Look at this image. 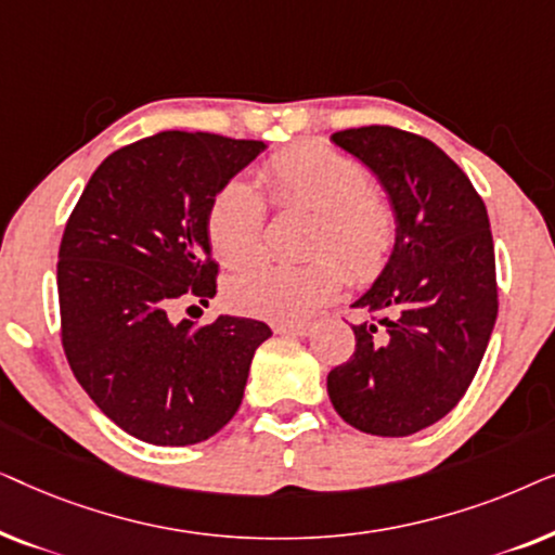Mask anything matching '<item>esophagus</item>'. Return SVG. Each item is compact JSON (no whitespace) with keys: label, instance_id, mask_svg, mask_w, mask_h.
Wrapping results in <instances>:
<instances>
[{"label":"esophagus","instance_id":"obj_1","mask_svg":"<svg viewBox=\"0 0 555 555\" xmlns=\"http://www.w3.org/2000/svg\"><path fill=\"white\" fill-rule=\"evenodd\" d=\"M275 333H287V336H310L315 328L313 321H295V323H275Z\"/></svg>","mask_w":555,"mask_h":555}]
</instances>
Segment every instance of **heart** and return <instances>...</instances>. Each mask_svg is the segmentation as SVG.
Segmentation results:
<instances>
[{
  "instance_id": "b5f03b06",
  "label": "heart",
  "mask_w": 555,
  "mask_h": 555,
  "mask_svg": "<svg viewBox=\"0 0 555 555\" xmlns=\"http://www.w3.org/2000/svg\"><path fill=\"white\" fill-rule=\"evenodd\" d=\"M262 179L278 207L313 211L302 262H262L227 283L234 310L268 321H298L323 306L348 275L369 283L382 275L399 242V219L391 202L371 189L369 171L353 156L325 143H298L270 156ZM264 199L253 184L232 179L211 196L207 237L230 268L260 257L264 247ZM331 248L335 256L327 253Z\"/></svg>"
}]
</instances>
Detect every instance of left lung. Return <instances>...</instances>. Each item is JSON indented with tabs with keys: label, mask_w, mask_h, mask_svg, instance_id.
<instances>
[{
	"label": "left lung",
	"mask_w": 555,
	"mask_h": 555,
	"mask_svg": "<svg viewBox=\"0 0 555 555\" xmlns=\"http://www.w3.org/2000/svg\"><path fill=\"white\" fill-rule=\"evenodd\" d=\"M331 141L366 164L399 219V242L353 302L356 351L328 374L340 420L376 437H409L465 397L498 318L488 209L467 173L424 135L348 128Z\"/></svg>",
	"instance_id": "obj_1"
}]
</instances>
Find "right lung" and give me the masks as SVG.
Segmentation results:
<instances>
[{"mask_svg":"<svg viewBox=\"0 0 555 555\" xmlns=\"http://www.w3.org/2000/svg\"><path fill=\"white\" fill-rule=\"evenodd\" d=\"M262 151V141L202 131L149 135L98 166L67 219L57 262L67 363L95 406L141 442L215 437L272 336L253 318H173L179 302L215 298L209 202Z\"/></svg>","mask_w":555,"mask_h":555,"instance_id":"1","label":"right lung"}]
</instances>
